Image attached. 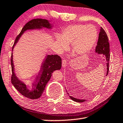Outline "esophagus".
<instances>
[{
  "label": "esophagus",
  "instance_id": "1",
  "mask_svg": "<svg viewBox=\"0 0 123 123\" xmlns=\"http://www.w3.org/2000/svg\"><path fill=\"white\" fill-rule=\"evenodd\" d=\"M66 65H67L66 60L64 59L62 61V66L63 67V68H64V67H65L66 66Z\"/></svg>",
  "mask_w": 123,
  "mask_h": 123
}]
</instances>
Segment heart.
<instances>
[{
    "mask_svg": "<svg viewBox=\"0 0 123 123\" xmlns=\"http://www.w3.org/2000/svg\"><path fill=\"white\" fill-rule=\"evenodd\" d=\"M98 32L94 25L76 24L68 25L56 35V45L60 52L72 45V49L78 55H82L93 48L98 39Z\"/></svg>",
    "mask_w": 123,
    "mask_h": 123,
    "instance_id": "b5f03b06",
    "label": "heart"
}]
</instances>
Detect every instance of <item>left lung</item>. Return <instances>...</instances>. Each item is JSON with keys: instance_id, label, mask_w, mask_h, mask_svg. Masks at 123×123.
Returning a JSON list of instances; mask_svg holds the SVG:
<instances>
[{"instance_id": "1", "label": "left lung", "mask_w": 123, "mask_h": 123, "mask_svg": "<svg viewBox=\"0 0 123 123\" xmlns=\"http://www.w3.org/2000/svg\"><path fill=\"white\" fill-rule=\"evenodd\" d=\"M95 52L98 54L102 55L103 57L105 58V59L107 61L106 66H107V72L106 75H108L109 72V62L110 59V46L109 43V39L108 37L107 34L103 28H101L100 31L98 35V39L96 47ZM68 94V92H67ZM73 101L77 102H85V99H80L73 98L72 96H69Z\"/></svg>"}]
</instances>
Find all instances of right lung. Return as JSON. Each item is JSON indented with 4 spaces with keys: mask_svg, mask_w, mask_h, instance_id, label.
Here are the masks:
<instances>
[{
    "mask_svg": "<svg viewBox=\"0 0 123 123\" xmlns=\"http://www.w3.org/2000/svg\"><path fill=\"white\" fill-rule=\"evenodd\" d=\"M52 25L50 24L48 20L42 18H34L29 21L23 27L20 33L16 37L15 42L13 46V48L15 44L18 42L19 38L25 31L27 30L42 29L43 28H47L48 29L51 28ZM13 50V49H12ZM11 67L12 74L11 76V82L18 91L22 95L31 99H37L40 98L45 89L46 85L50 80L52 76V73L54 71L58 70L62 67V59L58 55H48L45 57L41 68V71L37 80L33 84L31 89H29L27 87L26 85L20 80L15 75L14 73V68L13 62V55H11Z\"/></svg>",
    "mask_w": 123,
    "mask_h": 123,
    "instance_id": "add662e5",
    "label": "right lung"
}]
</instances>
